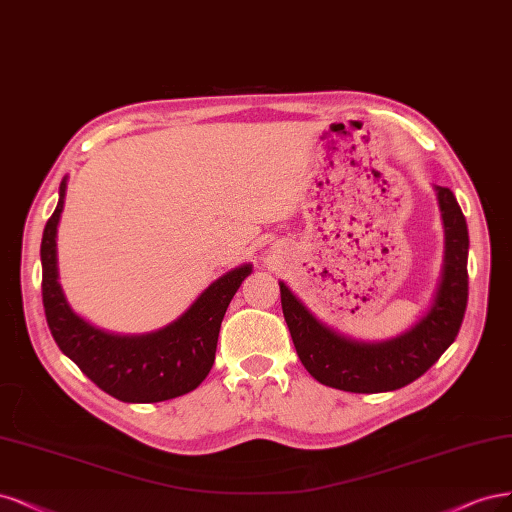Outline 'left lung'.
<instances>
[{
	"label": "left lung",
	"instance_id": "obj_1",
	"mask_svg": "<svg viewBox=\"0 0 512 512\" xmlns=\"http://www.w3.org/2000/svg\"><path fill=\"white\" fill-rule=\"evenodd\" d=\"M444 223V266L430 310L404 334L383 342H359L323 325L280 283V304L295 351L319 383L351 391L400 389L430 370L449 349L468 304V225L455 195L436 187Z\"/></svg>",
	"mask_w": 512,
	"mask_h": 512
}]
</instances>
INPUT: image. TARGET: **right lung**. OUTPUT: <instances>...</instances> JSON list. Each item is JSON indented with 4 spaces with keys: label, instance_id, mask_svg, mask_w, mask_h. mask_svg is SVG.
<instances>
[{
    "label": "right lung",
    "instance_id": "right-lung-1",
    "mask_svg": "<svg viewBox=\"0 0 512 512\" xmlns=\"http://www.w3.org/2000/svg\"><path fill=\"white\" fill-rule=\"evenodd\" d=\"M65 178L59 204L42 236V304L48 329L63 355L112 398L134 404L163 402L185 395L208 376L225 310L242 280L253 272L249 263L223 274L202 291L170 325L142 336H119L91 325L70 308L57 274V225L63 210Z\"/></svg>",
    "mask_w": 512,
    "mask_h": 512
}]
</instances>
